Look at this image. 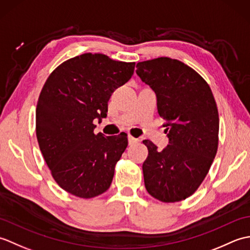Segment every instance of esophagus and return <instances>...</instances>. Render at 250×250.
Wrapping results in <instances>:
<instances>
[{
	"label": "esophagus",
	"mask_w": 250,
	"mask_h": 250,
	"mask_svg": "<svg viewBox=\"0 0 250 250\" xmlns=\"http://www.w3.org/2000/svg\"><path fill=\"white\" fill-rule=\"evenodd\" d=\"M128 141H129V145H133V144H135V143L139 142V140L135 139V137H133V136H131V135L128 136Z\"/></svg>",
	"instance_id": "obj_1"
}]
</instances>
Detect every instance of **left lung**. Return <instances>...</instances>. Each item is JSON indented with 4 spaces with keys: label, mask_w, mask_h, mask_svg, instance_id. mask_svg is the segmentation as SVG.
Masks as SVG:
<instances>
[{
    "label": "left lung",
    "mask_w": 250,
    "mask_h": 250,
    "mask_svg": "<svg viewBox=\"0 0 250 250\" xmlns=\"http://www.w3.org/2000/svg\"><path fill=\"white\" fill-rule=\"evenodd\" d=\"M136 74L155 91L168 137L163 150L143 141L148 148L143 163L146 190L166 203L185 200L204 180L218 148L219 116L213 92L193 68L167 57L139 62Z\"/></svg>",
    "instance_id": "1"
}]
</instances>
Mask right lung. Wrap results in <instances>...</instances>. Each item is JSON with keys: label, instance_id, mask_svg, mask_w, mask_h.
I'll return each mask as SVG.
<instances>
[{"label": "right lung", "instance_id": "add662e5", "mask_svg": "<svg viewBox=\"0 0 250 250\" xmlns=\"http://www.w3.org/2000/svg\"><path fill=\"white\" fill-rule=\"evenodd\" d=\"M134 62L83 54L52 72L36 106V137L51 175L62 189L83 199L105 192L128 146L125 133L94 134V119L107 116L115 89L133 75Z\"/></svg>", "mask_w": 250, "mask_h": 250}]
</instances>
